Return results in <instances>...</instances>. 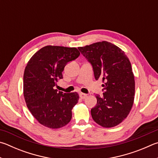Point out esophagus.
I'll return each instance as SVG.
<instances>
[{"instance_id":"esophagus-1","label":"esophagus","mask_w":158,"mask_h":158,"mask_svg":"<svg viewBox=\"0 0 158 158\" xmlns=\"http://www.w3.org/2000/svg\"><path fill=\"white\" fill-rule=\"evenodd\" d=\"M79 96H80V98H81V99H84L87 97V94H85V93H81L79 94Z\"/></svg>"}]
</instances>
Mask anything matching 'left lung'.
<instances>
[{
    "label": "left lung",
    "instance_id": "8db88e82",
    "mask_svg": "<svg viewBox=\"0 0 158 158\" xmlns=\"http://www.w3.org/2000/svg\"><path fill=\"white\" fill-rule=\"evenodd\" d=\"M79 50L93 65L94 78L104 83L103 96L96 94L95 107L91 109L94 122L104 128L119 124L127 118L135 96V79L125 52L108 41L97 42Z\"/></svg>",
    "mask_w": 158,
    "mask_h": 158
}]
</instances>
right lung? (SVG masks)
Segmentation results:
<instances>
[{
    "instance_id": "obj_1",
    "label": "right lung",
    "mask_w": 158,
    "mask_h": 158,
    "mask_svg": "<svg viewBox=\"0 0 158 158\" xmlns=\"http://www.w3.org/2000/svg\"><path fill=\"white\" fill-rule=\"evenodd\" d=\"M79 55L76 48L47 45L27 62L23 75L25 101L33 117L45 127L56 129L70 122L79 94L58 92L54 86L63 79L65 65Z\"/></svg>"
}]
</instances>
